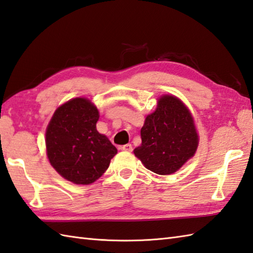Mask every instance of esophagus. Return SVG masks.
Masks as SVG:
<instances>
[{"label":"esophagus","instance_id":"obj_1","mask_svg":"<svg viewBox=\"0 0 253 253\" xmlns=\"http://www.w3.org/2000/svg\"><path fill=\"white\" fill-rule=\"evenodd\" d=\"M120 149H122V150H126V151H132V150H133V148H132V145H131V144H126V145H123V146H121Z\"/></svg>","mask_w":253,"mask_h":253}]
</instances>
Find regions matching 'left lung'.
I'll return each mask as SVG.
<instances>
[{
	"mask_svg": "<svg viewBox=\"0 0 253 253\" xmlns=\"http://www.w3.org/2000/svg\"><path fill=\"white\" fill-rule=\"evenodd\" d=\"M142 144L134 155L148 170L169 175L195 155L198 133L188 108L173 95H162L156 110L146 117Z\"/></svg>",
	"mask_w": 253,
	"mask_h": 253,
	"instance_id": "1",
	"label": "left lung"
}]
</instances>
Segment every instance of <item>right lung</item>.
<instances>
[{
    "mask_svg": "<svg viewBox=\"0 0 253 253\" xmlns=\"http://www.w3.org/2000/svg\"><path fill=\"white\" fill-rule=\"evenodd\" d=\"M99 114L91 100L72 98L56 109L46 133V154L61 176L78 185L94 183L108 169L117 148L96 130Z\"/></svg>",
    "mask_w": 253,
    "mask_h": 253,
    "instance_id": "right-lung-1",
    "label": "right lung"
}]
</instances>
